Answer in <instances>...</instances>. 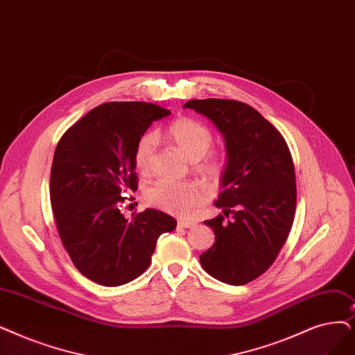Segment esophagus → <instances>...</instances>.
<instances>
[{
    "mask_svg": "<svg viewBox=\"0 0 355 355\" xmlns=\"http://www.w3.org/2000/svg\"><path fill=\"white\" fill-rule=\"evenodd\" d=\"M194 226H196L194 222H190V220H178V227L187 229V227H194Z\"/></svg>",
    "mask_w": 355,
    "mask_h": 355,
    "instance_id": "obj_1",
    "label": "esophagus"
}]
</instances>
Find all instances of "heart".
Wrapping results in <instances>:
<instances>
[{
	"mask_svg": "<svg viewBox=\"0 0 355 355\" xmlns=\"http://www.w3.org/2000/svg\"><path fill=\"white\" fill-rule=\"evenodd\" d=\"M165 135L190 161L200 174L216 181L226 168V159L220 150L210 149L213 144L211 130L191 117L175 119L165 130ZM157 150V137L153 133H144L136 142L133 162L136 171L148 175L152 169ZM145 202L159 210L175 216H189L206 202V191L194 182H171L159 180L145 191Z\"/></svg>",
	"mask_w": 355,
	"mask_h": 355,
	"instance_id": "heart-1",
	"label": "heart"
}]
</instances>
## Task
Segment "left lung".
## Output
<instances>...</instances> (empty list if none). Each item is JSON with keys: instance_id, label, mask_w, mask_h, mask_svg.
<instances>
[{"instance_id": "8db88e82", "label": "left lung", "mask_w": 355, "mask_h": 355, "mask_svg": "<svg viewBox=\"0 0 355 355\" xmlns=\"http://www.w3.org/2000/svg\"><path fill=\"white\" fill-rule=\"evenodd\" d=\"M184 107L209 117L223 133L227 165L206 220L214 243L200 263L216 280L243 286L279 257L296 211L295 164L283 135L251 105L236 100H190Z\"/></svg>"}]
</instances>
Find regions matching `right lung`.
Wrapping results in <instances>:
<instances>
[{
    "instance_id": "1",
    "label": "right lung",
    "mask_w": 355,
    "mask_h": 355,
    "mask_svg": "<svg viewBox=\"0 0 355 355\" xmlns=\"http://www.w3.org/2000/svg\"><path fill=\"white\" fill-rule=\"evenodd\" d=\"M171 114L145 101H112L88 112L60 137L51 169V205L60 241L91 282L126 284L150 264L158 238L177 220L159 210L121 205L137 190L133 152L152 121ZM130 206V205H129Z\"/></svg>"
}]
</instances>
